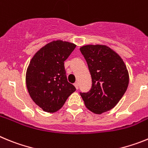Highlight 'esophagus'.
Wrapping results in <instances>:
<instances>
[{"mask_svg":"<svg viewBox=\"0 0 148 148\" xmlns=\"http://www.w3.org/2000/svg\"><path fill=\"white\" fill-rule=\"evenodd\" d=\"M74 85H75V88H76V90H78V87H79V85H78V82H75V83L74 84Z\"/></svg>","mask_w":148,"mask_h":148,"instance_id":"1","label":"esophagus"}]
</instances>
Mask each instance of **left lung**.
<instances>
[{"mask_svg":"<svg viewBox=\"0 0 148 148\" xmlns=\"http://www.w3.org/2000/svg\"><path fill=\"white\" fill-rule=\"evenodd\" d=\"M80 51L92 78L91 89L80 95L90 111L101 114L114 108L126 92L127 70L121 57L107 46L86 45Z\"/></svg>","mask_w":148,"mask_h":148,"instance_id":"obj_1","label":"left lung"}]
</instances>
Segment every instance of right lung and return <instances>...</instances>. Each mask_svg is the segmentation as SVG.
I'll return each mask as SVG.
<instances>
[{
	"label": "right lung",
	"instance_id": "right-lung-1",
	"mask_svg": "<svg viewBox=\"0 0 148 148\" xmlns=\"http://www.w3.org/2000/svg\"><path fill=\"white\" fill-rule=\"evenodd\" d=\"M76 45L56 40L44 46L29 63L26 82L30 97L43 110L54 113L61 109L75 87L66 78L64 61Z\"/></svg>",
	"mask_w": 148,
	"mask_h": 148
}]
</instances>
